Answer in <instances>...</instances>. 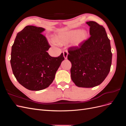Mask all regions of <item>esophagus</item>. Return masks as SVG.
<instances>
[{"instance_id": "obj_1", "label": "esophagus", "mask_w": 126, "mask_h": 126, "mask_svg": "<svg viewBox=\"0 0 126 126\" xmlns=\"http://www.w3.org/2000/svg\"><path fill=\"white\" fill-rule=\"evenodd\" d=\"M63 55L64 59H67V56L68 55V52L67 51H63Z\"/></svg>"}]
</instances>
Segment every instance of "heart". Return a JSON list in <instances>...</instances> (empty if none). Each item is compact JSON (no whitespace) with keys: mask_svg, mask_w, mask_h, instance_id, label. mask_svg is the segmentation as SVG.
I'll list each match as a JSON object with an SVG mask.
<instances>
[{"mask_svg":"<svg viewBox=\"0 0 126 126\" xmlns=\"http://www.w3.org/2000/svg\"><path fill=\"white\" fill-rule=\"evenodd\" d=\"M88 33L86 30H72L69 32L60 33L57 35L55 40H51L52 45L58 44L60 45L66 44L71 42V45L73 47H78L87 38Z\"/></svg>","mask_w":126,"mask_h":126,"instance_id":"obj_1","label":"heart"}]
</instances>
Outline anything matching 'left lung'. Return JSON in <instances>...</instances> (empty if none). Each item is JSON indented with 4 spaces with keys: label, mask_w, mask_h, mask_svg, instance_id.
<instances>
[{
    "label": "left lung",
    "mask_w": 126,
    "mask_h": 126,
    "mask_svg": "<svg viewBox=\"0 0 126 126\" xmlns=\"http://www.w3.org/2000/svg\"><path fill=\"white\" fill-rule=\"evenodd\" d=\"M90 27L89 38L68 50L71 63V78L79 87L92 88L104 81L110 70L112 53L105 29L96 22H86Z\"/></svg>",
    "instance_id": "left-lung-1"
}]
</instances>
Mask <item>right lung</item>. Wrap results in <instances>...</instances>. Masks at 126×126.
Here are the masks:
<instances>
[{
	"label": "right lung",
	"mask_w": 126,
	"mask_h": 126,
	"mask_svg": "<svg viewBox=\"0 0 126 126\" xmlns=\"http://www.w3.org/2000/svg\"><path fill=\"white\" fill-rule=\"evenodd\" d=\"M45 29L27 26L17 33L11 47L10 63L18 82L30 90L48 87L64 60L62 53L52 57L47 52L50 47L42 33Z\"/></svg>",
	"instance_id": "1"
}]
</instances>
